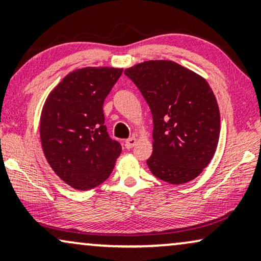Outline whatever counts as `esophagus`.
I'll return each instance as SVG.
<instances>
[{
	"instance_id": "obj_1",
	"label": "esophagus",
	"mask_w": 261,
	"mask_h": 261,
	"mask_svg": "<svg viewBox=\"0 0 261 261\" xmlns=\"http://www.w3.org/2000/svg\"><path fill=\"white\" fill-rule=\"evenodd\" d=\"M136 143H137V138H136V137L127 138L126 141H125V148L126 149H131L132 146L136 145Z\"/></svg>"
}]
</instances>
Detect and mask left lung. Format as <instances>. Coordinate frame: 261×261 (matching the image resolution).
Instances as JSON below:
<instances>
[{
    "label": "left lung",
    "mask_w": 261,
    "mask_h": 261,
    "mask_svg": "<svg viewBox=\"0 0 261 261\" xmlns=\"http://www.w3.org/2000/svg\"><path fill=\"white\" fill-rule=\"evenodd\" d=\"M141 91L153 119L152 155L157 178L182 185L197 177L214 156L220 111L208 83L169 60H151L124 72Z\"/></svg>",
    "instance_id": "obj_1"
}]
</instances>
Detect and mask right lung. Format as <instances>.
<instances>
[{"mask_svg": "<svg viewBox=\"0 0 261 261\" xmlns=\"http://www.w3.org/2000/svg\"><path fill=\"white\" fill-rule=\"evenodd\" d=\"M122 72L113 67L75 69L58 84L43 105V153L54 172L72 188L89 190L104 182L122 152V145L108 134L102 111Z\"/></svg>", "mask_w": 261, "mask_h": 261, "instance_id": "right-lung-1", "label": "right lung"}]
</instances>
